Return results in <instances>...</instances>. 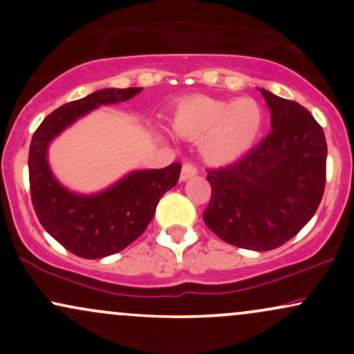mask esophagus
Masks as SVG:
<instances>
[{
  "mask_svg": "<svg viewBox=\"0 0 354 354\" xmlns=\"http://www.w3.org/2000/svg\"><path fill=\"white\" fill-rule=\"evenodd\" d=\"M196 173H198L196 166H194L193 163H185V165H183V168H181V174H180L181 181L189 180V178H191V176H194V174H196Z\"/></svg>",
  "mask_w": 354,
  "mask_h": 354,
  "instance_id": "obj_1",
  "label": "esophagus"
}]
</instances>
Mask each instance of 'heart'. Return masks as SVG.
<instances>
[{"label": "heart", "instance_id": "b5f03b06", "mask_svg": "<svg viewBox=\"0 0 354 354\" xmlns=\"http://www.w3.org/2000/svg\"><path fill=\"white\" fill-rule=\"evenodd\" d=\"M265 124V111L253 98L218 100L188 96L178 101L171 116L176 135L200 140L201 153L213 165L241 160L256 145Z\"/></svg>", "mask_w": 354, "mask_h": 354}]
</instances>
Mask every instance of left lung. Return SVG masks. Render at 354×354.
<instances>
[{
    "label": "left lung",
    "mask_w": 354,
    "mask_h": 354,
    "mask_svg": "<svg viewBox=\"0 0 354 354\" xmlns=\"http://www.w3.org/2000/svg\"><path fill=\"white\" fill-rule=\"evenodd\" d=\"M271 133L236 163L208 171L206 226L230 245L270 251L290 241L318 209L326 183V138L306 108L259 89Z\"/></svg>",
    "instance_id": "obj_1"
}]
</instances>
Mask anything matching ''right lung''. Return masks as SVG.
<instances>
[{"mask_svg":"<svg viewBox=\"0 0 354 354\" xmlns=\"http://www.w3.org/2000/svg\"><path fill=\"white\" fill-rule=\"evenodd\" d=\"M141 89L106 88L63 104L44 118L31 140L28 168L36 216L59 245L80 258L115 254L143 234L160 198L180 180L181 165L133 171L101 193L78 194L59 185L51 173L48 146L91 109L131 100Z\"/></svg>","mask_w":354,"mask_h":354,"instance_id":"1","label":"right lung"}]
</instances>
